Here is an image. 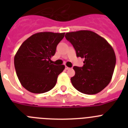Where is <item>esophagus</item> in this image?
I'll return each mask as SVG.
<instances>
[{"label": "esophagus", "mask_w": 128, "mask_h": 128, "mask_svg": "<svg viewBox=\"0 0 128 128\" xmlns=\"http://www.w3.org/2000/svg\"><path fill=\"white\" fill-rule=\"evenodd\" d=\"M65 69L66 70H68V69H70V68L69 67H68V66H65Z\"/></svg>", "instance_id": "esophagus-1"}]
</instances>
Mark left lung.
Instances as JSON below:
<instances>
[{"label": "left lung", "mask_w": 128, "mask_h": 128, "mask_svg": "<svg viewBox=\"0 0 128 128\" xmlns=\"http://www.w3.org/2000/svg\"><path fill=\"white\" fill-rule=\"evenodd\" d=\"M77 57L84 58L82 67L74 66L75 75L70 78L74 87L81 93L93 95L102 91L110 82L116 63L112 47L102 37L91 30L66 32Z\"/></svg>", "instance_id": "8db88e82"}]
</instances>
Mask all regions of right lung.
Listing matches in <instances>:
<instances>
[{
  "label": "right lung",
  "mask_w": 128,
  "mask_h": 128,
  "mask_svg": "<svg viewBox=\"0 0 128 128\" xmlns=\"http://www.w3.org/2000/svg\"><path fill=\"white\" fill-rule=\"evenodd\" d=\"M65 32H41L34 34L21 45L14 58L15 70L20 83L34 94L49 91L56 85L65 65L51 63L58 44Z\"/></svg>",
  "instance_id": "1"
}]
</instances>
